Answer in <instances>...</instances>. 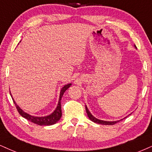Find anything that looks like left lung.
Masks as SVG:
<instances>
[{
	"instance_id": "1",
	"label": "left lung",
	"mask_w": 152,
	"mask_h": 152,
	"mask_svg": "<svg viewBox=\"0 0 152 152\" xmlns=\"http://www.w3.org/2000/svg\"><path fill=\"white\" fill-rule=\"evenodd\" d=\"M134 47L137 48L135 45H134ZM85 108H86V111H87L88 117H89V118L90 119L91 121H93L94 123H98V124H101V125H114V124H115L116 123H118V122L120 121H102V120H99L98 118H95L94 116L92 114L90 113V111H89V109H88L87 106H85ZM125 118H126V117H125ZM123 119H124V118H123ZM121 120H123V119H121Z\"/></svg>"
}]
</instances>
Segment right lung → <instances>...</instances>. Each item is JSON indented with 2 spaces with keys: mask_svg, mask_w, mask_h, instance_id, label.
I'll list each match as a JSON object with an SVG mask.
<instances>
[{
  "mask_svg": "<svg viewBox=\"0 0 152 152\" xmlns=\"http://www.w3.org/2000/svg\"><path fill=\"white\" fill-rule=\"evenodd\" d=\"M72 84H67V85H65L62 87L61 92H60V96H59V100H58V103L57 106H56V109L54 110V111L52 113H50V115H46V116H43V117H37V116H34L31 115L30 114L26 113L24 112L23 110L22 109L20 106H18V104H16V102H15L14 99L12 98V94H10L11 97H12L13 102L15 103V106L18 109L19 113L21 115L22 117L26 118L28 121H29L30 122H32L33 123H35V124L39 125H52L55 123H57L58 121L61 119V116H62V111H61V100L63 97V94L65 91L68 89L69 87H70Z\"/></svg>",
  "mask_w": 152,
  "mask_h": 152,
  "instance_id": "obj_1",
  "label": "right lung"
}]
</instances>
